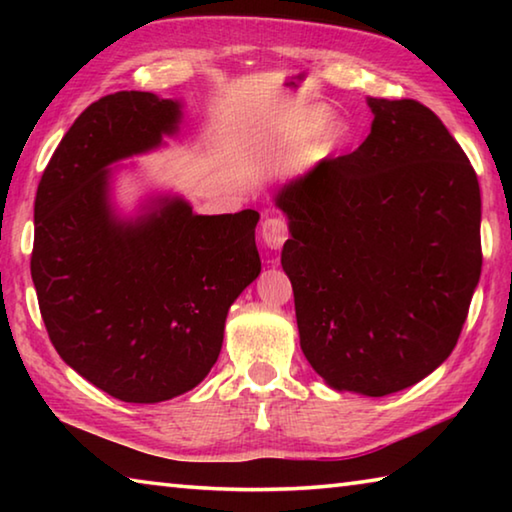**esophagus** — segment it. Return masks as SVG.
<instances>
[{
    "mask_svg": "<svg viewBox=\"0 0 512 512\" xmlns=\"http://www.w3.org/2000/svg\"><path fill=\"white\" fill-rule=\"evenodd\" d=\"M289 239V223L284 216H268L262 223V241L271 250H280Z\"/></svg>",
    "mask_w": 512,
    "mask_h": 512,
    "instance_id": "obj_1",
    "label": "esophagus"
}]
</instances>
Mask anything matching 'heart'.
<instances>
[{
    "label": "heart",
    "instance_id": "b5f03b06",
    "mask_svg": "<svg viewBox=\"0 0 512 512\" xmlns=\"http://www.w3.org/2000/svg\"><path fill=\"white\" fill-rule=\"evenodd\" d=\"M327 110L325 108H309L302 112L300 117H296V121L287 128V137L289 140H305V137L314 135L316 131H320L327 124ZM329 133L336 135L339 133V126L329 128Z\"/></svg>",
    "mask_w": 512,
    "mask_h": 512
}]
</instances>
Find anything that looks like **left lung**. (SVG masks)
Listing matches in <instances>:
<instances>
[{
  "label": "left lung",
  "instance_id": "8db88e82",
  "mask_svg": "<svg viewBox=\"0 0 512 512\" xmlns=\"http://www.w3.org/2000/svg\"><path fill=\"white\" fill-rule=\"evenodd\" d=\"M370 135L284 185L282 268L300 348L334 391L384 397L436 370L481 277L470 160L413 99H368Z\"/></svg>",
  "mask_w": 512,
  "mask_h": 512
}]
</instances>
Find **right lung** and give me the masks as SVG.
Listing matches in <instances>:
<instances>
[{
	"label": "right lung",
	"mask_w": 512,
	"mask_h": 512,
	"mask_svg": "<svg viewBox=\"0 0 512 512\" xmlns=\"http://www.w3.org/2000/svg\"><path fill=\"white\" fill-rule=\"evenodd\" d=\"M183 103L115 92L81 112L36 194L31 277L69 368L121 402L192 391L219 359L228 309L262 271L259 214L203 216L151 196L137 216L112 205L110 164L178 131Z\"/></svg>",
	"instance_id": "1"
}]
</instances>
